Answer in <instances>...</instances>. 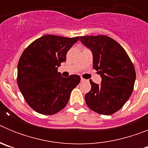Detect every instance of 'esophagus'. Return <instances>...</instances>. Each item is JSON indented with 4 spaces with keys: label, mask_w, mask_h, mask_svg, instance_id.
I'll return each mask as SVG.
<instances>
[{
    "label": "esophagus",
    "mask_w": 148,
    "mask_h": 148,
    "mask_svg": "<svg viewBox=\"0 0 148 148\" xmlns=\"http://www.w3.org/2000/svg\"><path fill=\"white\" fill-rule=\"evenodd\" d=\"M85 79H84V78H81V82H85Z\"/></svg>",
    "instance_id": "obj_1"
}]
</instances>
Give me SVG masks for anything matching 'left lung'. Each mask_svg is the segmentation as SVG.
I'll return each mask as SVG.
<instances>
[{
	"label": "left lung",
	"mask_w": 148,
	"mask_h": 148,
	"mask_svg": "<svg viewBox=\"0 0 148 148\" xmlns=\"http://www.w3.org/2000/svg\"><path fill=\"white\" fill-rule=\"evenodd\" d=\"M79 40L92 54L93 68L101 78L100 84L90 80L91 90L84 96L90 109L109 115L121 109L131 95L136 71L124 48L106 35L81 36Z\"/></svg>",
	"instance_id": "8db88e82"
}]
</instances>
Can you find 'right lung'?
Segmentation results:
<instances>
[{"label":"right lung","mask_w":148,"mask_h":148,"mask_svg":"<svg viewBox=\"0 0 148 148\" xmlns=\"http://www.w3.org/2000/svg\"><path fill=\"white\" fill-rule=\"evenodd\" d=\"M79 37L46 35L26 48L18 64V85L27 104L37 113L56 114L64 108L72 90L80 83L78 75L68 78L58 72L61 63Z\"/></svg>","instance_id":"obj_1"}]
</instances>
